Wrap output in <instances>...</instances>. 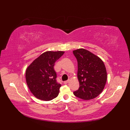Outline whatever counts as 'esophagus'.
Wrapping results in <instances>:
<instances>
[{"instance_id":"esophagus-1","label":"esophagus","mask_w":130,"mask_h":130,"mask_svg":"<svg viewBox=\"0 0 130 130\" xmlns=\"http://www.w3.org/2000/svg\"><path fill=\"white\" fill-rule=\"evenodd\" d=\"M69 81H70V80H67V81H64V82H63V84H67L69 82Z\"/></svg>"}]
</instances>
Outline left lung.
I'll list each match as a JSON object with an SVG mask.
<instances>
[{"label": "left lung", "mask_w": 130, "mask_h": 130, "mask_svg": "<svg viewBox=\"0 0 130 130\" xmlns=\"http://www.w3.org/2000/svg\"><path fill=\"white\" fill-rule=\"evenodd\" d=\"M78 61V78L80 87L74 92L84 100L96 98L106 85L107 75L104 62L100 58L84 48L73 51Z\"/></svg>", "instance_id": "1"}]
</instances>
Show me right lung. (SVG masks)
<instances>
[{
	"instance_id": "add662e5",
	"label": "right lung",
	"mask_w": 130,
	"mask_h": 130,
	"mask_svg": "<svg viewBox=\"0 0 130 130\" xmlns=\"http://www.w3.org/2000/svg\"><path fill=\"white\" fill-rule=\"evenodd\" d=\"M63 51H47L36 59L27 68L26 79L31 93L37 98L48 101L57 97L61 87L56 80L55 63Z\"/></svg>"
}]
</instances>
